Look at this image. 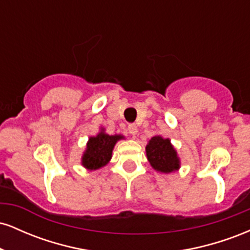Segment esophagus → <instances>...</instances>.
I'll use <instances>...</instances> for the list:
<instances>
[{
    "label": "esophagus",
    "instance_id": "esophagus-1",
    "mask_svg": "<svg viewBox=\"0 0 250 250\" xmlns=\"http://www.w3.org/2000/svg\"><path fill=\"white\" fill-rule=\"evenodd\" d=\"M128 131L133 135V136H135V135L139 133V129H137V127L134 125V123H131V125H128Z\"/></svg>",
    "mask_w": 250,
    "mask_h": 250
}]
</instances>
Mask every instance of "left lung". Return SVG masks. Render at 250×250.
I'll list each match as a JSON object with an SVG mask.
<instances>
[{
  "mask_svg": "<svg viewBox=\"0 0 250 250\" xmlns=\"http://www.w3.org/2000/svg\"><path fill=\"white\" fill-rule=\"evenodd\" d=\"M146 153L149 163L156 171L169 174L179 170L180 159L169 139H163L159 135L151 137L146 147Z\"/></svg>",
  "mask_w": 250,
  "mask_h": 250,
  "instance_id": "8db88e82",
  "label": "left lung"
}]
</instances>
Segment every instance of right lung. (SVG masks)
<instances>
[{
    "label": "right lung",
    "mask_w": 250,
    "mask_h": 250,
    "mask_svg": "<svg viewBox=\"0 0 250 250\" xmlns=\"http://www.w3.org/2000/svg\"><path fill=\"white\" fill-rule=\"evenodd\" d=\"M122 139H125L123 135H108L104 133V129L101 128V131L96 136L89 137L81 161L83 167L89 170L104 167L110 161L116 142Z\"/></svg>",
    "instance_id": "1"
}]
</instances>
